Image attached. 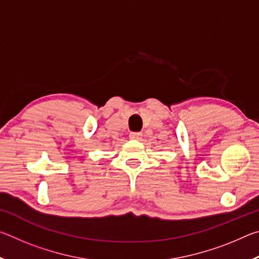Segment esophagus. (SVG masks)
<instances>
[{"mask_svg":"<svg viewBox=\"0 0 259 259\" xmlns=\"http://www.w3.org/2000/svg\"><path fill=\"white\" fill-rule=\"evenodd\" d=\"M129 138L131 140H139L140 138H142V134H140V133H131L129 135Z\"/></svg>","mask_w":259,"mask_h":259,"instance_id":"esophagus-1","label":"esophagus"}]
</instances>
